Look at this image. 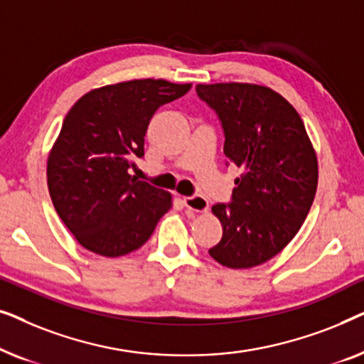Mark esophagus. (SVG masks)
Masks as SVG:
<instances>
[{
    "label": "esophagus",
    "mask_w": 364,
    "mask_h": 364,
    "mask_svg": "<svg viewBox=\"0 0 364 364\" xmlns=\"http://www.w3.org/2000/svg\"><path fill=\"white\" fill-rule=\"evenodd\" d=\"M183 203H186V207L192 212H205L208 208V200L203 196L183 197Z\"/></svg>",
    "instance_id": "1"
}]
</instances>
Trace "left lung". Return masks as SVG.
<instances>
[{"label":"left lung","instance_id":"left-lung-1","mask_svg":"<svg viewBox=\"0 0 364 364\" xmlns=\"http://www.w3.org/2000/svg\"><path fill=\"white\" fill-rule=\"evenodd\" d=\"M196 91L222 124L228 162L243 171L232 202L212 207L223 235L208 253L237 270L262 265L291 242L310 212L316 154L295 107L270 87L220 82Z\"/></svg>","mask_w":364,"mask_h":364}]
</instances>
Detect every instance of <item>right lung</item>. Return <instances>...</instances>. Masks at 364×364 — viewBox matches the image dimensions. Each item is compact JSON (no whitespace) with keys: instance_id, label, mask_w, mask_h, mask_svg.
I'll use <instances>...</instances> for the list:
<instances>
[{"instance_id":"1","label":"right lung","mask_w":364,"mask_h":364,"mask_svg":"<svg viewBox=\"0 0 364 364\" xmlns=\"http://www.w3.org/2000/svg\"><path fill=\"white\" fill-rule=\"evenodd\" d=\"M164 79L104 86L84 94L64 117L48 157L51 200L76 240L102 257L127 255L171 210V193L129 173L144 156L154 112L191 91Z\"/></svg>"}]
</instances>
